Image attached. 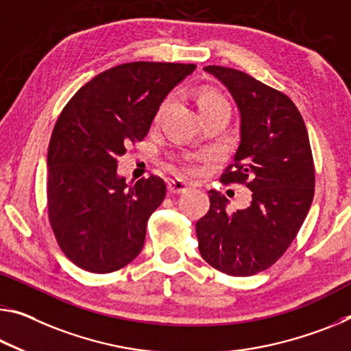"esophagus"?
<instances>
[{"instance_id": "1", "label": "esophagus", "mask_w": 351, "mask_h": 351, "mask_svg": "<svg viewBox=\"0 0 351 351\" xmlns=\"http://www.w3.org/2000/svg\"><path fill=\"white\" fill-rule=\"evenodd\" d=\"M189 189H191V184L187 181L181 180V178H175V180L169 181V191L171 193H178L180 195V193H184Z\"/></svg>"}]
</instances>
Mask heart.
<instances>
[{
  "instance_id": "obj_1",
  "label": "heart",
  "mask_w": 351,
  "mask_h": 351,
  "mask_svg": "<svg viewBox=\"0 0 351 351\" xmlns=\"http://www.w3.org/2000/svg\"><path fill=\"white\" fill-rule=\"evenodd\" d=\"M195 101H197V108L199 110V114L213 112V110H219V109L230 110V103H228V99L225 98L223 93L217 90L214 87L199 88V90L195 93ZM169 104H170V98H165L164 103L160 104L156 119H159V117L162 115V112Z\"/></svg>"
}]
</instances>
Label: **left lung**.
I'll list each match as a JSON object with an SVG mask.
<instances>
[{"instance_id":"1","label":"left lung","mask_w":351,"mask_h":351,"mask_svg":"<svg viewBox=\"0 0 351 351\" xmlns=\"http://www.w3.org/2000/svg\"><path fill=\"white\" fill-rule=\"evenodd\" d=\"M234 98L241 142L220 181L252 191L248 208L230 213L228 198L209 191L210 208L197 221L203 259L219 271L252 276L285 254L314 198V160L308 131L292 99L226 66H204Z\"/></svg>"}]
</instances>
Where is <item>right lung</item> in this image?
I'll list each match as a JSON object with an SVG mask.
<instances>
[{
	"mask_svg": "<svg viewBox=\"0 0 351 351\" xmlns=\"http://www.w3.org/2000/svg\"><path fill=\"white\" fill-rule=\"evenodd\" d=\"M195 64L131 62L82 86L60 112L48 147V217L60 250L92 274L142 252L147 221L165 198L159 176L126 184L117 158L148 134L159 106Z\"/></svg>",
	"mask_w": 351,
	"mask_h": 351,
	"instance_id": "right-lung-1",
	"label": "right lung"
}]
</instances>
